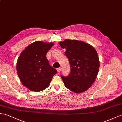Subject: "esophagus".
I'll list each match as a JSON object with an SVG mask.
<instances>
[{
  "mask_svg": "<svg viewBox=\"0 0 122 122\" xmlns=\"http://www.w3.org/2000/svg\"><path fill=\"white\" fill-rule=\"evenodd\" d=\"M57 72H58V73H59V72H61V69H60V68H57Z\"/></svg>",
  "mask_w": 122,
  "mask_h": 122,
  "instance_id": "34e87169",
  "label": "esophagus"
}]
</instances>
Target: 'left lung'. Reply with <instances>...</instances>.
Wrapping results in <instances>:
<instances>
[{
  "instance_id": "obj_1",
  "label": "left lung",
  "mask_w": 122,
  "mask_h": 122,
  "mask_svg": "<svg viewBox=\"0 0 122 122\" xmlns=\"http://www.w3.org/2000/svg\"><path fill=\"white\" fill-rule=\"evenodd\" d=\"M66 49L65 54L70 66L67 77L61 76L66 87L75 93H82L91 87L98 73L99 60L96 50L82 41L66 39L59 42Z\"/></svg>"
}]
</instances>
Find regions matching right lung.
<instances>
[{
	"mask_svg": "<svg viewBox=\"0 0 122 122\" xmlns=\"http://www.w3.org/2000/svg\"><path fill=\"white\" fill-rule=\"evenodd\" d=\"M54 43L37 41L29 44L17 59V75L23 85L35 92L45 90L57 72L50 66L46 53Z\"/></svg>",
	"mask_w": 122,
	"mask_h": 122,
	"instance_id": "add662e5",
	"label": "right lung"
}]
</instances>
